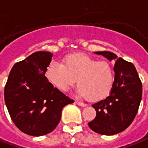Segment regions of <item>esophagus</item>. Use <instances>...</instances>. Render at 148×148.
<instances>
[{
  "label": "esophagus",
  "mask_w": 148,
  "mask_h": 148,
  "mask_svg": "<svg viewBox=\"0 0 148 148\" xmlns=\"http://www.w3.org/2000/svg\"><path fill=\"white\" fill-rule=\"evenodd\" d=\"M75 103L78 104V106H81V107H86L87 106V104L84 103H82V102H80V101H75Z\"/></svg>",
  "instance_id": "1"
}]
</instances>
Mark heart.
Masks as SVG:
<instances>
[{
    "instance_id": "b5f03b06",
    "label": "heart",
    "mask_w": 148,
    "mask_h": 148,
    "mask_svg": "<svg viewBox=\"0 0 148 148\" xmlns=\"http://www.w3.org/2000/svg\"><path fill=\"white\" fill-rule=\"evenodd\" d=\"M45 77L61 91H68L78 78L77 94L98 101L111 93L114 70L107 61H98L85 54L75 53L66 56L62 64L50 62L45 70Z\"/></svg>"
}]
</instances>
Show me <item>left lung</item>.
<instances>
[{
	"label": "left lung",
	"instance_id": "obj_1",
	"mask_svg": "<svg viewBox=\"0 0 148 148\" xmlns=\"http://www.w3.org/2000/svg\"><path fill=\"white\" fill-rule=\"evenodd\" d=\"M95 53L110 61L116 60L113 68L115 75L110 95L92 104L96 116L88 125L95 133L113 135L126 129L136 116L142 99V82L131 62L108 51Z\"/></svg>",
	"mask_w": 148,
	"mask_h": 148
}]
</instances>
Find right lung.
<instances>
[{"instance_id":"1","label":"right lung","mask_w":148,"mask_h":148,"mask_svg":"<svg viewBox=\"0 0 148 148\" xmlns=\"http://www.w3.org/2000/svg\"><path fill=\"white\" fill-rule=\"evenodd\" d=\"M49 52H36L13 66L5 87V102L13 122L22 132L42 136L60 122L62 108L73 99L45 77L52 61Z\"/></svg>"}]
</instances>
